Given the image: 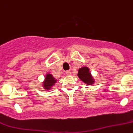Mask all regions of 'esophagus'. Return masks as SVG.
I'll use <instances>...</instances> for the list:
<instances>
[{
    "label": "esophagus",
    "mask_w": 133,
    "mask_h": 133,
    "mask_svg": "<svg viewBox=\"0 0 133 133\" xmlns=\"http://www.w3.org/2000/svg\"><path fill=\"white\" fill-rule=\"evenodd\" d=\"M65 74H66L67 75H71V73L70 71H65Z\"/></svg>",
    "instance_id": "esophagus-1"
}]
</instances>
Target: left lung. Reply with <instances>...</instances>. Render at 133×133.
I'll list each match as a JSON object with an SVG mask.
<instances>
[{
    "mask_svg": "<svg viewBox=\"0 0 133 133\" xmlns=\"http://www.w3.org/2000/svg\"><path fill=\"white\" fill-rule=\"evenodd\" d=\"M77 76L87 85H92L95 83V80L92 76L91 73L90 72L89 68L87 67H83L79 69Z\"/></svg>",
    "mask_w": 133,
    "mask_h": 133,
    "instance_id": "obj_1",
    "label": "left lung"
}]
</instances>
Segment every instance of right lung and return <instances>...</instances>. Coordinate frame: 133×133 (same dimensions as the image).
<instances>
[{
  "label": "right lung",
  "mask_w": 133,
  "mask_h": 133,
  "mask_svg": "<svg viewBox=\"0 0 133 133\" xmlns=\"http://www.w3.org/2000/svg\"><path fill=\"white\" fill-rule=\"evenodd\" d=\"M57 80L53 77V75L50 74H47L45 75L44 81L43 82V87L46 90H50L52 88V87L55 85Z\"/></svg>",
  "instance_id": "1"
}]
</instances>
